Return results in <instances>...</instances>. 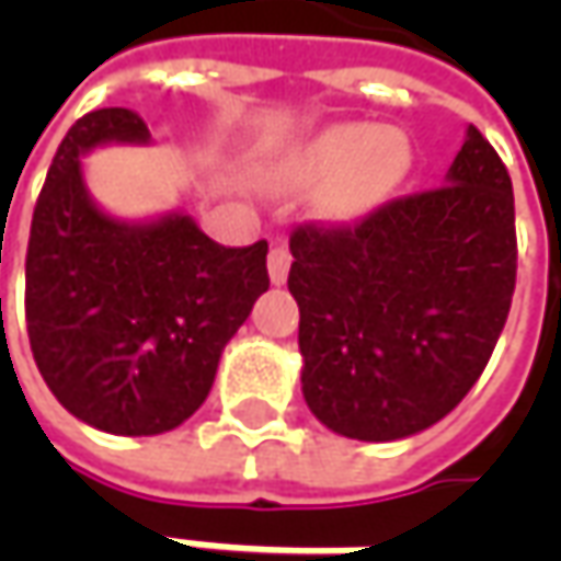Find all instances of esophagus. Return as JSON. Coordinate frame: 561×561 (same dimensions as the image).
<instances>
[{
    "label": "esophagus",
    "mask_w": 561,
    "mask_h": 561,
    "mask_svg": "<svg viewBox=\"0 0 561 561\" xmlns=\"http://www.w3.org/2000/svg\"><path fill=\"white\" fill-rule=\"evenodd\" d=\"M287 274H290V252L284 247H274L268 252V277L274 287L287 284Z\"/></svg>",
    "instance_id": "obj_1"
}]
</instances>
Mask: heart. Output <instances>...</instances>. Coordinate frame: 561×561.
I'll return each mask as SVG.
<instances>
[{
    "mask_svg": "<svg viewBox=\"0 0 561 561\" xmlns=\"http://www.w3.org/2000/svg\"><path fill=\"white\" fill-rule=\"evenodd\" d=\"M409 164V142L393 127L334 124L306 142L293 174L306 184H324V211L331 218H358L371 211L402 178Z\"/></svg>",
    "mask_w": 561,
    "mask_h": 561,
    "instance_id": "heart-1",
    "label": "heart"
}]
</instances>
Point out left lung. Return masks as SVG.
I'll use <instances>...</instances> for the list:
<instances>
[{
    "label": "left lung",
    "instance_id": "1",
    "mask_svg": "<svg viewBox=\"0 0 561 561\" xmlns=\"http://www.w3.org/2000/svg\"><path fill=\"white\" fill-rule=\"evenodd\" d=\"M302 397L340 437L390 443L446 419L474 387L515 290V196L468 124L437 190L353 227H296Z\"/></svg>",
    "mask_w": 561,
    "mask_h": 561
}]
</instances>
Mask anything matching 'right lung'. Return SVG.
<instances>
[{
	"label": "right lung",
	"mask_w": 561,
	"mask_h": 561,
	"mask_svg": "<svg viewBox=\"0 0 561 561\" xmlns=\"http://www.w3.org/2000/svg\"><path fill=\"white\" fill-rule=\"evenodd\" d=\"M152 140L130 108H96L55 152L27 243V336L53 397L83 424L152 437L208 397L221 353L268 290V243L230 249L184 211L146 221L90 196L83 156Z\"/></svg>",
	"instance_id": "add662e5"
}]
</instances>
